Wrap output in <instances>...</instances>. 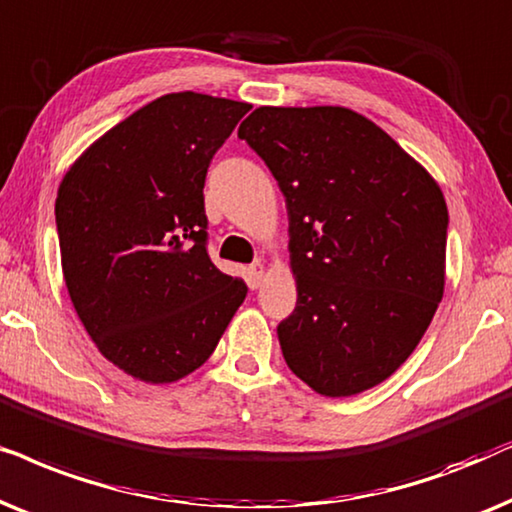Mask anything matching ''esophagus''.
<instances>
[{"label":"esophagus","mask_w":512,"mask_h":512,"mask_svg":"<svg viewBox=\"0 0 512 512\" xmlns=\"http://www.w3.org/2000/svg\"><path fill=\"white\" fill-rule=\"evenodd\" d=\"M248 274H250V278H248L250 288H252V290H257V288H260V283H262L264 274H267V269H264V264H262V262H255V264H250Z\"/></svg>","instance_id":"esophagus-1"}]
</instances>
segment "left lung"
Masks as SVG:
<instances>
[{
  "instance_id": "1",
  "label": "left lung",
  "mask_w": 512,
  "mask_h": 512,
  "mask_svg": "<svg viewBox=\"0 0 512 512\" xmlns=\"http://www.w3.org/2000/svg\"><path fill=\"white\" fill-rule=\"evenodd\" d=\"M238 138L288 208L297 306L278 325L285 363L327 398L381 384L417 349L445 292L438 182L346 107H257Z\"/></svg>"
}]
</instances>
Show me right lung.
I'll use <instances>...</instances> for the list:
<instances>
[{
    "mask_svg": "<svg viewBox=\"0 0 512 512\" xmlns=\"http://www.w3.org/2000/svg\"><path fill=\"white\" fill-rule=\"evenodd\" d=\"M248 102L168 93L100 135L58 187L74 311L109 363L173 384L213 356L248 295L206 252L203 185Z\"/></svg>",
    "mask_w": 512,
    "mask_h": 512,
    "instance_id": "right-lung-1",
    "label": "right lung"
}]
</instances>
